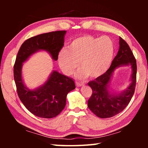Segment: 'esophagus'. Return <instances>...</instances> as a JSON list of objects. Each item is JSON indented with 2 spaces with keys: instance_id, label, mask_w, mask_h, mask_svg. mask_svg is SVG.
Returning <instances> with one entry per match:
<instances>
[{
  "instance_id": "esophagus-1",
  "label": "esophagus",
  "mask_w": 148,
  "mask_h": 148,
  "mask_svg": "<svg viewBox=\"0 0 148 148\" xmlns=\"http://www.w3.org/2000/svg\"><path fill=\"white\" fill-rule=\"evenodd\" d=\"M76 85L77 87H81L82 86H84V84L82 83V82H76Z\"/></svg>"
}]
</instances>
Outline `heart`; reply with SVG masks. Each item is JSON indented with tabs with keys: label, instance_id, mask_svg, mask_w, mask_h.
Returning a JSON list of instances; mask_svg holds the SVG:
<instances>
[{
	"label": "heart",
	"instance_id": "1",
	"mask_svg": "<svg viewBox=\"0 0 148 148\" xmlns=\"http://www.w3.org/2000/svg\"><path fill=\"white\" fill-rule=\"evenodd\" d=\"M115 56V44L108 36L95 37L85 34L71 41L69 49H62L58 55L59 64L66 75H71L78 65V78L89 76L99 78L108 71Z\"/></svg>",
	"mask_w": 148,
	"mask_h": 148
}]
</instances>
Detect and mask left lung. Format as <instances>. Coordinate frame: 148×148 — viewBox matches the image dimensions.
<instances>
[{
    "mask_svg": "<svg viewBox=\"0 0 148 148\" xmlns=\"http://www.w3.org/2000/svg\"><path fill=\"white\" fill-rule=\"evenodd\" d=\"M132 69V83L127 88L119 94L109 91V84L114 71L121 66H129ZM136 62L129 45L119 37V48L117 56L106 73L99 78L89 82L92 95L88 100V107L92 113L101 118L112 117L121 112L133 96L136 81Z\"/></svg>",
    "mask_w": 148,
    "mask_h": 148,
    "instance_id": "8db88e82",
    "label": "left lung"
}]
</instances>
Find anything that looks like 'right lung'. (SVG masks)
I'll return each mask as SVG.
<instances>
[{
	"label": "right lung",
	"mask_w": 148,
	"mask_h": 148,
	"mask_svg": "<svg viewBox=\"0 0 148 148\" xmlns=\"http://www.w3.org/2000/svg\"><path fill=\"white\" fill-rule=\"evenodd\" d=\"M66 32H50L31 37L23 42L17 55L14 76L17 95L26 108L39 117L53 118L61 113L66 105L67 94L76 88V86L71 77L53 71L43 85L35 89H29L22 78L23 63L41 50L48 52L52 59L57 61L64 45Z\"/></svg>",
	"instance_id": "1"
}]
</instances>
